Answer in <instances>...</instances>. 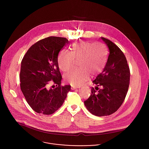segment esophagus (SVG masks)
I'll list each match as a JSON object with an SVG mask.
<instances>
[{
	"label": "esophagus",
	"instance_id": "34e87169",
	"mask_svg": "<svg viewBox=\"0 0 149 149\" xmlns=\"http://www.w3.org/2000/svg\"><path fill=\"white\" fill-rule=\"evenodd\" d=\"M80 87H77V86H72V90H74L76 89H77V88H79Z\"/></svg>",
	"mask_w": 149,
	"mask_h": 149
}]
</instances>
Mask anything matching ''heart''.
I'll return each instance as SVG.
<instances>
[{
    "mask_svg": "<svg viewBox=\"0 0 149 149\" xmlns=\"http://www.w3.org/2000/svg\"><path fill=\"white\" fill-rule=\"evenodd\" d=\"M79 60V68L73 69L64 74V79L72 85H81L89 77L90 74L97 75L102 72L106 64L107 52L105 45L100 42H83L72 45V51L63 49L57 59L59 68L67 71Z\"/></svg>",
    "mask_w": 149,
    "mask_h": 149,
    "instance_id": "obj_1",
    "label": "heart"
}]
</instances>
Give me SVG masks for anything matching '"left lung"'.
Returning a JSON list of instances; mask_svg holds the SVG:
<instances>
[{
  "instance_id": "1",
  "label": "left lung",
  "mask_w": 149,
  "mask_h": 149,
  "mask_svg": "<svg viewBox=\"0 0 149 149\" xmlns=\"http://www.w3.org/2000/svg\"><path fill=\"white\" fill-rule=\"evenodd\" d=\"M101 39L109 50L108 60L103 72L93 81L96 86L92 88L90 97L84 101L86 109L97 116L111 115L119 108L127 95L130 78L123 53L112 41Z\"/></svg>"
}]
</instances>
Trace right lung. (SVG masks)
<instances>
[{"label":"right lung","mask_w":149,"mask_h":149,"mask_svg":"<svg viewBox=\"0 0 149 149\" xmlns=\"http://www.w3.org/2000/svg\"><path fill=\"white\" fill-rule=\"evenodd\" d=\"M68 42L62 37L44 38L32 45L22 59L21 89L29 105L37 113H54L63 105L71 89L70 85H61L62 76L57 62L59 52ZM51 80L57 87L47 88Z\"/></svg>","instance_id":"add662e5"}]
</instances>
